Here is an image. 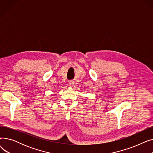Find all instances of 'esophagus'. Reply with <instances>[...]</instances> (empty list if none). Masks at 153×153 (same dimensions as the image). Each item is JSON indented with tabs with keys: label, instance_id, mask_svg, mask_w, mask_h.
Here are the masks:
<instances>
[{
	"label": "esophagus",
	"instance_id": "1",
	"mask_svg": "<svg viewBox=\"0 0 153 153\" xmlns=\"http://www.w3.org/2000/svg\"><path fill=\"white\" fill-rule=\"evenodd\" d=\"M69 85L70 86V87H72L74 85V82H72V81H70V82H69Z\"/></svg>",
	"mask_w": 153,
	"mask_h": 153
}]
</instances>
